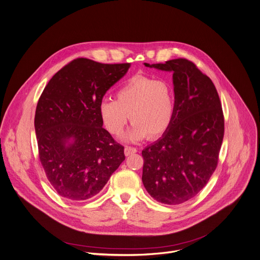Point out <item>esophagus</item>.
I'll return each mask as SVG.
<instances>
[{
  "label": "esophagus",
  "mask_w": 260,
  "mask_h": 260,
  "mask_svg": "<svg viewBox=\"0 0 260 260\" xmlns=\"http://www.w3.org/2000/svg\"><path fill=\"white\" fill-rule=\"evenodd\" d=\"M124 151H125V154H126V155H130V154H132V153H135V152L137 151V148H135V147H133V146H128V145H126Z\"/></svg>",
  "instance_id": "obj_1"
}]
</instances>
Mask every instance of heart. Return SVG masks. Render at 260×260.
Masks as SVG:
<instances>
[{
    "mask_svg": "<svg viewBox=\"0 0 260 260\" xmlns=\"http://www.w3.org/2000/svg\"><path fill=\"white\" fill-rule=\"evenodd\" d=\"M99 113L107 129L114 135L124 130L128 119L133 123L124 138L138 141L163 134L174 116V97L164 80L134 77L116 93V100L100 102Z\"/></svg>",
    "mask_w": 260,
    "mask_h": 260,
    "instance_id": "heart-1",
    "label": "heart"
}]
</instances>
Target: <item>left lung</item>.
<instances>
[{
  "label": "left lung",
  "instance_id": "8db88e82",
  "mask_svg": "<svg viewBox=\"0 0 260 260\" xmlns=\"http://www.w3.org/2000/svg\"><path fill=\"white\" fill-rule=\"evenodd\" d=\"M144 66L173 73L175 100L169 128L142 150V182L155 201L178 205L197 196L217 167L221 103L211 79L185 58Z\"/></svg>",
  "mask_w": 260,
  "mask_h": 260
}]
</instances>
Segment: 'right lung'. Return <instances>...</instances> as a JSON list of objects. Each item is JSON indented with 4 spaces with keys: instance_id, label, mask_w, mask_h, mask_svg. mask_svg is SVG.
Instances as JSON below:
<instances>
[{
    "instance_id": "add662e5",
    "label": "right lung",
    "mask_w": 260,
    "mask_h": 260,
    "mask_svg": "<svg viewBox=\"0 0 260 260\" xmlns=\"http://www.w3.org/2000/svg\"><path fill=\"white\" fill-rule=\"evenodd\" d=\"M130 63L77 58L58 71L37 105L35 129L46 176L59 196H96L125 160L124 146L102 127L99 105Z\"/></svg>"
}]
</instances>
